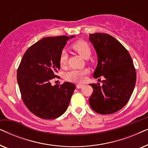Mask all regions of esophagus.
<instances>
[{"mask_svg":"<svg viewBox=\"0 0 148 148\" xmlns=\"http://www.w3.org/2000/svg\"><path fill=\"white\" fill-rule=\"evenodd\" d=\"M83 86H84V85H82V84H77V86H76L77 88V89L82 88Z\"/></svg>","mask_w":148,"mask_h":148,"instance_id":"1","label":"esophagus"}]
</instances>
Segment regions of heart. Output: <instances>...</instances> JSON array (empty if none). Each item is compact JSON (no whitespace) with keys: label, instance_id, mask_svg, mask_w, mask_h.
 <instances>
[{"label":"heart","instance_id":"b5f03b06","mask_svg":"<svg viewBox=\"0 0 148 148\" xmlns=\"http://www.w3.org/2000/svg\"><path fill=\"white\" fill-rule=\"evenodd\" d=\"M71 47L73 50L77 52L80 56L84 58H88L92 54V49L88 42L84 40H79L74 42ZM68 56L65 51H62L59 56V64L61 67H64L67 64ZM88 70L86 69L79 70H71L66 72L64 75L66 80L71 82H83L86 79V75L88 74Z\"/></svg>","mask_w":148,"mask_h":148}]
</instances>
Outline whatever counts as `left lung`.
Returning a JSON list of instances; mask_svg holds the SVG:
<instances>
[{
  "instance_id": "8db88e82",
  "label": "left lung",
  "mask_w": 148,
  "mask_h": 148,
  "mask_svg": "<svg viewBox=\"0 0 148 148\" xmlns=\"http://www.w3.org/2000/svg\"><path fill=\"white\" fill-rule=\"evenodd\" d=\"M90 41L98 55L93 76H103L104 80L102 86L100 83L90 84L93 92L89 102L97 113L112 114L127 104L134 90L136 71L133 60L126 48L109 34H90Z\"/></svg>"
}]
</instances>
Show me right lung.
<instances>
[{
  "mask_svg": "<svg viewBox=\"0 0 148 148\" xmlns=\"http://www.w3.org/2000/svg\"><path fill=\"white\" fill-rule=\"evenodd\" d=\"M65 36L42 38L24 53L17 71L22 100L39 118L54 119L66 110L76 86L69 82L51 85L60 69L59 56L66 41Z\"/></svg>",
  "mask_w": 148,
  "mask_h": 148,
  "instance_id": "obj_1",
  "label": "right lung"
}]
</instances>
